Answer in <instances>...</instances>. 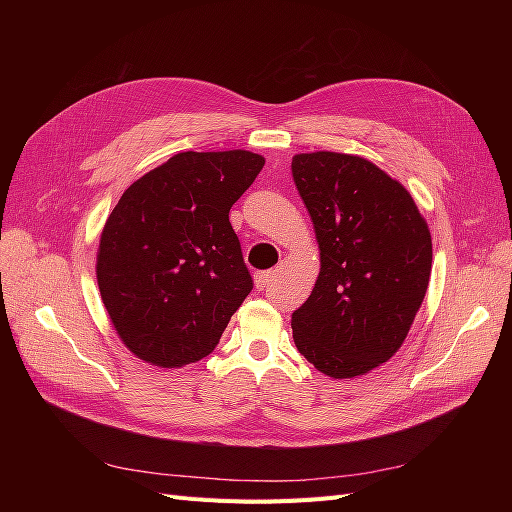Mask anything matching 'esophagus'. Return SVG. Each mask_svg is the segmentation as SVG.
<instances>
[{"instance_id":"1","label":"esophagus","mask_w":512,"mask_h":512,"mask_svg":"<svg viewBox=\"0 0 512 512\" xmlns=\"http://www.w3.org/2000/svg\"><path fill=\"white\" fill-rule=\"evenodd\" d=\"M273 277H275V271H260V273H256V275H254L256 288H258V290H269V286H271V282H273Z\"/></svg>"}]
</instances>
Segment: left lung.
<instances>
[{
	"instance_id": "8db88e82",
	"label": "left lung",
	"mask_w": 512,
	"mask_h": 512,
	"mask_svg": "<svg viewBox=\"0 0 512 512\" xmlns=\"http://www.w3.org/2000/svg\"><path fill=\"white\" fill-rule=\"evenodd\" d=\"M312 215L320 273L292 314L299 352L322 374L354 378L401 348L431 275V235L410 192L348 153L292 158Z\"/></svg>"
}]
</instances>
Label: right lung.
I'll use <instances>...</instances> for the list:
<instances>
[{
	"instance_id": "1",
	"label": "right lung",
	"mask_w": 512,
	"mask_h": 512,
	"mask_svg": "<svg viewBox=\"0 0 512 512\" xmlns=\"http://www.w3.org/2000/svg\"><path fill=\"white\" fill-rule=\"evenodd\" d=\"M265 166L252 151H183L123 192L104 224L96 275L121 342L158 367L218 346L254 288L228 213Z\"/></svg>"
}]
</instances>
